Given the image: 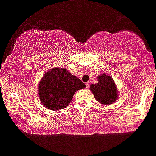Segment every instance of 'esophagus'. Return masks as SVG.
Wrapping results in <instances>:
<instances>
[{
    "label": "esophagus",
    "instance_id": "obj_1",
    "mask_svg": "<svg viewBox=\"0 0 156 156\" xmlns=\"http://www.w3.org/2000/svg\"><path fill=\"white\" fill-rule=\"evenodd\" d=\"M90 82H86V88L89 89L90 88Z\"/></svg>",
    "mask_w": 156,
    "mask_h": 156
}]
</instances>
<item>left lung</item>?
Masks as SVG:
<instances>
[{
	"label": "left lung",
	"instance_id": "obj_1",
	"mask_svg": "<svg viewBox=\"0 0 156 156\" xmlns=\"http://www.w3.org/2000/svg\"><path fill=\"white\" fill-rule=\"evenodd\" d=\"M98 81L97 84H92L90 88L95 99L102 105L114 103L118 98V91L112 77L102 74L98 76Z\"/></svg>",
	"mask_w": 156,
	"mask_h": 156
}]
</instances>
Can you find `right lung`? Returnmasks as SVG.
I'll use <instances>...</instances> for the list:
<instances>
[{"mask_svg": "<svg viewBox=\"0 0 156 156\" xmlns=\"http://www.w3.org/2000/svg\"><path fill=\"white\" fill-rule=\"evenodd\" d=\"M86 87L85 83L65 68H52L39 83V97L46 108L60 110L71 101L74 93Z\"/></svg>", "mask_w": 156, "mask_h": 156, "instance_id": "obj_1", "label": "right lung"}]
</instances>
